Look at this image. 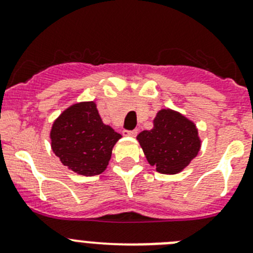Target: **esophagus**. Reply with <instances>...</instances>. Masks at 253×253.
<instances>
[{"instance_id": "esophagus-1", "label": "esophagus", "mask_w": 253, "mask_h": 253, "mask_svg": "<svg viewBox=\"0 0 253 253\" xmlns=\"http://www.w3.org/2000/svg\"><path fill=\"white\" fill-rule=\"evenodd\" d=\"M124 134H125V136L136 137V136H137V131H136V129H133V131H128V129H125Z\"/></svg>"}]
</instances>
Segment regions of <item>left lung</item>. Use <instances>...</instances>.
<instances>
[{"label": "left lung", "mask_w": 253, "mask_h": 253, "mask_svg": "<svg viewBox=\"0 0 253 253\" xmlns=\"http://www.w3.org/2000/svg\"><path fill=\"white\" fill-rule=\"evenodd\" d=\"M148 163L160 174L182 171L201 149L198 129L191 120L171 109H162L153 128L137 136Z\"/></svg>", "instance_id": "1"}]
</instances>
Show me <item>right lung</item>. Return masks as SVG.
Instances as JSON below:
<instances>
[{"label": "right lung", "instance_id": "add662e5", "mask_svg": "<svg viewBox=\"0 0 253 253\" xmlns=\"http://www.w3.org/2000/svg\"><path fill=\"white\" fill-rule=\"evenodd\" d=\"M121 137L104 124L94 101L71 105L53 121L50 131L56 157L83 176L99 175L108 168L112 148Z\"/></svg>", "mask_w": 253, "mask_h": 253}]
</instances>
